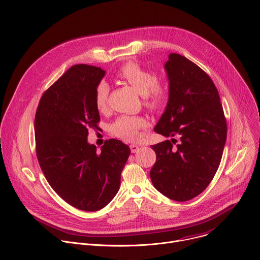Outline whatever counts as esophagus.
<instances>
[{"label":"esophagus","mask_w":260,"mask_h":260,"mask_svg":"<svg viewBox=\"0 0 260 260\" xmlns=\"http://www.w3.org/2000/svg\"><path fill=\"white\" fill-rule=\"evenodd\" d=\"M129 148H131V151H132V153H136V152H138L139 150H140V147L138 146V145H131L129 146Z\"/></svg>","instance_id":"obj_1"}]
</instances>
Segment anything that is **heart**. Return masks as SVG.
Segmentation results:
<instances>
[{
  "mask_svg": "<svg viewBox=\"0 0 260 260\" xmlns=\"http://www.w3.org/2000/svg\"><path fill=\"white\" fill-rule=\"evenodd\" d=\"M117 76L126 81L142 96L145 105L151 110H159L168 102L169 93L167 89L158 83L156 73L146 70L136 62H126L117 72ZM110 87L105 81H101L94 90V104L98 110L103 111L107 108ZM147 122L139 116H121L112 125V134L126 142L138 140L140 129L146 127Z\"/></svg>",
  "mask_w": 260,
  "mask_h": 260,
  "instance_id": "b5f03b06",
  "label": "heart"
}]
</instances>
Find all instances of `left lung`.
Returning <instances> with one entry per match:
<instances>
[{
  "label": "left lung",
  "instance_id": "left-lung-1",
  "mask_svg": "<svg viewBox=\"0 0 260 260\" xmlns=\"http://www.w3.org/2000/svg\"><path fill=\"white\" fill-rule=\"evenodd\" d=\"M169 101L154 131L166 140L151 146L156 161L153 186L165 197L186 202L202 193L214 178L223 153L228 126L218 90L208 74L177 53L165 64ZM180 143L174 146L173 138Z\"/></svg>",
  "mask_w": 260,
  "mask_h": 260
}]
</instances>
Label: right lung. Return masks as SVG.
<instances>
[{"instance_id":"1","label":"right lung","mask_w":260,"mask_h":260,"mask_svg":"<svg viewBox=\"0 0 260 260\" xmlns=\"http://www.w3.org/2000/svg\"><path fill=\"white\" fill-rule=\"evenodd\" d=\"M106 71L75 64L42 95L35 117L36 152L52 189L69 205L83 211L106 207L120 187L129 147L110 139L101 152L87 142L98 129L94 90Z\"/></svg>"}]
</instances>
